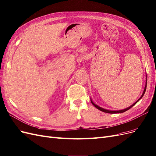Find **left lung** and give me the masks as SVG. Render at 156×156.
Segmentation results:
<instances>
[{
    "instance_id": "left-lung-1",
    "label": "left lung",
    "mask_w": 156,
    "mask_h": 156,
    "mask_svg": "<svg viewBox=\"0 0 156 156\" xmlns=\"http://www.w3.org/2000/svg\"><path fill=\"white\" fill-rule=\"evenodd\" d=\"M147 81L146 80V85H145V89H144V92H143V94H142V95H141V96L139 98V99L138 100H137L136 102H135L134 104H133L131 106H130L129 107H128V108H126V109H124V110H118V111H112V110H106V109H104V108H101V107H100V106H98L97 105H96V104H94L93 102H92V101L91 100V103H92V104L96 107V108H98V110H101V111H102V112H105V113H123V112H126L127 110H129L131 108H132L134 105H136L138 101L142 98V97L144 96V94H145V90H146V88H147Z\"/></svg>"
}]
</instances>
